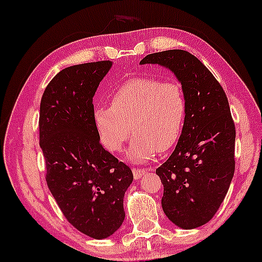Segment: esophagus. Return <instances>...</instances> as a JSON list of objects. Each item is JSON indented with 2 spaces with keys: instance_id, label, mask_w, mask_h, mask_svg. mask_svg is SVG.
<instances>
[{
  "instance_id": "esophagus-1",
  "label": "esophagus",
  "mask_w": 262,
  "mask_h": 262,
  "mask_svg": "<svg viewBox=\"0 0 262 262\" xmlns=\"http://www.w3.org/2000/svg\"><path fill=\"white\" fill-rule=\"evenodd\" d=\"M146 169L144 168H133V175H134L135 180H139L141 179L144 174H146Z\"/></svg>"
}]
</instances>
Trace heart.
<instances>
[{
    "instance_id": "1",
    "label": "heart",
    "mask_w": 262,
    "mask_h": 262,
    "mask_svg": "<svg viewBox=\"0 0 262 262\" xmlns=\"http://www.w3.org/2000/svg\"><path fill=\"white\" fill-rule=\"evenodd\" d=\"M111 106H97L94 121L102 143L120 151L133 138L128 156L135 162L166 153L180 140L187 115V100L177 81L136 77L124 82L112 95Z\"/></svg>"
}]
</instances>
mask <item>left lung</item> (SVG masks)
<instances>
[{
	"label": "left lung",
	"instance_id": "left-lung-1",
	"mask_svg": "<svg viewBox=\"0 0 262 262\" xmlns=\"http://www.w3.org/2000/svg\"><path fill=\"white\" fill-rule=\"evenodd\" d=\"M141 64H161L181 82L187 115L180 140L156 169L163 185L162 209L183 229L200 227L217 212L235 169V123L228 99L208 68L180 49L149 54Z\"/></svg>",
	"mask_w": 262,
	"mask_h": 262
}]
</instances>
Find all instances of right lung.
<instances>
[{
    "mask_svg": "<svg viewBox=\"0 0 262 262\" xmlns=\"http://www.w3.org/2000/svg\"><path fill=\"white\" fill-rule=\"evenodd\" d=\"M111 67L97 61L61 70L45 89L38 119L50 193L69 224L93 239L122 225L133 181L129 167L100 143L94 121L93 97Z\"/></svg>",
    "mask_w": 262,
    "mask_h": 262,
    "instance_id": "1",
    "label": "right lung"
}]
</instances>
